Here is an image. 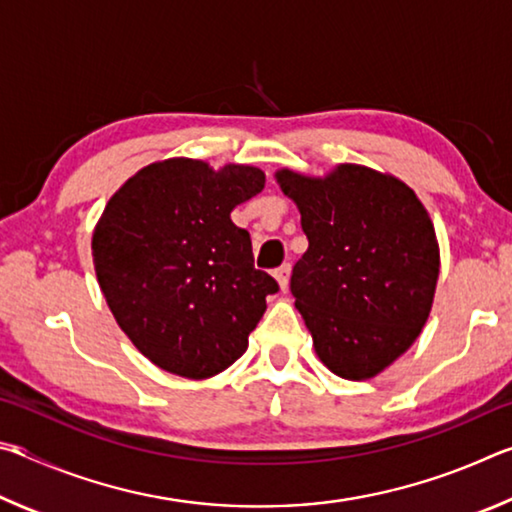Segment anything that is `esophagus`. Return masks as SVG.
Returning <instances> with one entry per match:
<instances>
[{
	"label": "esophagus",
	"mask_w": 512,
	"mask_h": 512,
	"mask_svg": "<svg viewBox=\"0 0 512 512\" xmlns=\"http://www.w3.org/2000/svg\"><path fill=\"white\" fill-rule=\"evenodd\" d=\"M275 280L280 284V289L284 291L289 287V275H291V264H282L280 268H275Z\"/></svg>",
	"instance_id": "34e87169"
}]
</instances>
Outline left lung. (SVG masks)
Returning a JSON list of instances; mask_svg holds the SVG:
<instances>
[{
	"instance_id": "8db88e82",
	"label": "left lung",
	"mask_w": 512,
	"mask_h": 512,
	"mask_svg": "<svg viewBox=\"0 0 512 512\" xmlns=\"http://www.w3.org/2000/svg\"><path fill=\"white\" fill-rule=\"evenodd\" d=\"M275 180L309 239L291 293L318 359L343 379L377 377L431 314L440 248L429 212L400 178L363 164L323 178L280 169Z\"/></svg>"
}]
</instances>
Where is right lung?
I'll return each instance as SVG.
<instances>
[{"label": "right lung", "mask_w": 512, "mask_h": 512, "mask_svg": "<svg viewBox=\"0 0 512 512\" xmlns=\"http://www.w3.org/2000/svg\"><path fill=\"white\" fill-rule=\"evenodd\" d=\"M264 180L250 164L160 160L128 178L94 225L92 262L112 316L171 375L210 379L230 368L277 291L230 219Z\"/></svg>", "instance_id": "add662e5"}]
</instances>
